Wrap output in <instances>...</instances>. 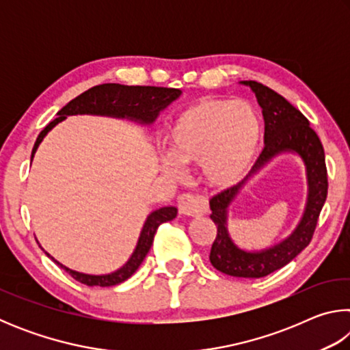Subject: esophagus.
I'll return each mask as SVG.
<instances>
[{"label":"esophagus","instance_id":"esophagus-1","mask_svg":"<svg viewBox=\"0 0 350 350\" xmlns=\"http://www.w3.org/2000/svg\"><path fill=\"white\" fill-rule=\"evenodd\" d=\"M177 208L180 215L185 216H200L208 210L206 200L202 196H194V194H182L177 200Z\"/></svg>","mask_w":350,"mask_h":350}]
</instances>
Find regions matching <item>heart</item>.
Returning a JSON list of instances; mask_svg holds the SVG:
<instances>
[{
    "mask_svg": "<svg viewBox=\"0 0 350 350\" xmlns=\"http://www.w3.org/2000/svg\"><path fill=\"white\" fill-rule=\"evenodd\" d=\"M260 135V116L253 105L230 98H200L171 120V154L162 156V168L170 176L180 177L179 163L200 165L210 187L232 188L252 171Z\"/></svg>",
    "mask_w": 350,
    "mask_h": 350,
    "instance_id": "obj_1",
    "label": "heart"
}]
</instances>
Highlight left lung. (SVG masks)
I'll return each instance as SVG.
<instances>
[{
    "label": "left lung",
    "mask_w": 350,
    "mask_h": 350,
    "mask_svg": "<svg viewBox=\"0 0 350 350\" xmlns=\"http://www.w3.org/2000/svg\"><path fill=\"white\" fill-rule=\"evenodd\" d=\"M254 92L265 122L264 150L244 180L224 189L210 200L213 222L217 234L211 245L210 262L216 270L236 278H262L287 265L310 244L319 213L327 198V170L321 140L309 120L286 98L258 81H241ZM284 152L298 153L306 167L308 200L297 228L278 245L248 252L234 244L228 232V208L246 180Z\"/></svg>",
    "instance_id": "left-lung-1"
}]
</instances>
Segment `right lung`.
I'll use <instances>...</instances> for the list:
<instances>
[{
    "instance_id": "1",
    "label": "right lung",
    "mask_w": 350,
    "mask_h": 350,
    "mask_svg": "<svg viewBox=\"0 0 350 350\" xmlns=\"http://www.w3.org/2000/svg\"><path fill=\"white\" fill-rule=\"evenodd\" d=\"M182 91L174 90V88H157V86H125L118 85V83H105V85L94 86L91 90L80 94L79 97L63 106V108L57 112V118L52 120L43 131L40 133L35 142L32 159L37 152L38 146L46 134L51 131L52 128L58 123L63 122L68 116H77V114H91V116H106V117H116V118H128V120L137 122L140 125H151L156 120L159 112L167 108L170 103H173L176 98L180 97ZM177 215L176 206H162L156 211L148 215L146 221L142 228L137 245H135L134 252L131 254L125 265L116 271L108 275H88L81 273L66 267L62 262H58L49 253L44 252L54 262L60 265L68 273L81 284L94 287H111L117 286L123 281H126L129 276L134 275V271L139 269V265L144 262L145 256L150 252L152 245L154 234H156L159 225L168 221H173Z\"/></svg>"
}]
</instances>
